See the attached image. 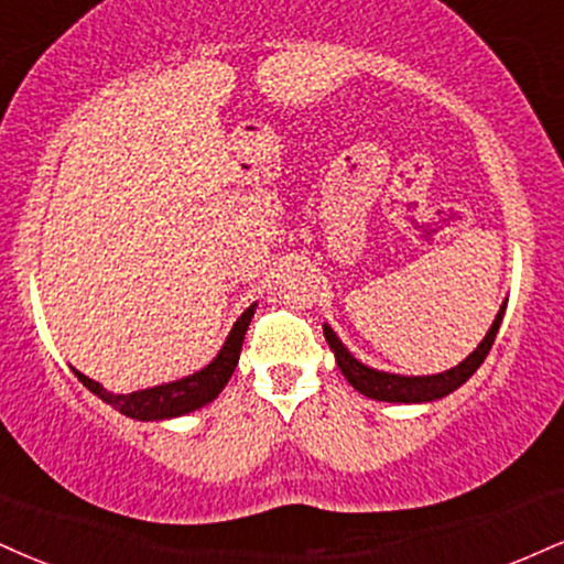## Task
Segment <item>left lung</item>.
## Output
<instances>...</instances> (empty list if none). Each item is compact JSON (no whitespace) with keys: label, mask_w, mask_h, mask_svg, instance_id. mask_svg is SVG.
<instances>
[{"label":"left lung","mask_w":564,"mask_h":564,"mask_svg":"<svg viewBox=\"0 0 564 564\" xmlns=\"http://www.w3.org/2000/svg\"><path fill=\"white\" fill-rule=\"evenodd\" d=\"M505 310H507V300L501 302V307L497 312V317H494L488 334L484 336V341H480L478 347L463 359V362L454 365V368L444 372H436V376H399V372L376 370L370 368V365L359 362V359L344 347L341 338L334 334V328H330L328 323H323V334L330 351H334L338 370L344 372V378H347L349 386H355L362 397L378 399V402H393V404H425V402H436V399L449 397L452 391H457L459 386L470 381L473 372L484 365L486 355L491 351V344L499 334Z\"/></svg>","instance_id":"1"}]
</instances>
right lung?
<instances>
[{
  "label": "right lung",
  "mask_w": 564,
  "mask_h": 564,
  "mask_svg": "<svg viewBox=\"0 0 564 564\" xmlns=\"http://www.w3.org/2000/svg\"><path fill=\"white\" fill-rule=\"evenodd\" d=\"M257 310V302L252 307H247L241 312L239 321L234 323L230 334L223 344L220 351H217L215 359L209 365H205L202 370L192 372V376L178 378V381L171 383H160L152 386V389H141V391H131V393H115L107 391L105 386L91 381V378L84 376V372L73 368L76 378L86 386L88 391L97 393L101 402L112 404L120 415L133 417V420H171V417H181L188 415V412L202 410V406L217 399V393L226 389V383L234 376L236 365H239V355H241V344L243 336H247L249 323H252Z\"/></svg>",
  "instance_id": "add662e5"
}]
</instances>
